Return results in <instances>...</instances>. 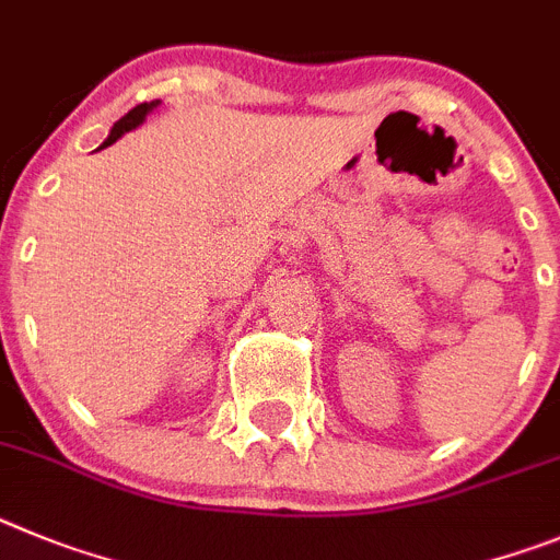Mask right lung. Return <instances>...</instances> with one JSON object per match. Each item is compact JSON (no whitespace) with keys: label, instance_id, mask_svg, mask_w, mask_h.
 I'll return each instance as SVG.
<instances>
[{"label":"right lung","instance_id":"add662e5","mask_svg":"<svg viewBox=\"0 0 560 560\" xmlns=\"http://www.w3.org/2000/svg\"><path fill=\"white\" fill-rule=\"evenodd\" d=\"M155 103H159V100H153V103H142V105H136L133 110H128V114H125V117L119 119V122L114 125V128H110V136H108V139H105V144H103V148H108V144H114V142H117L119 136H122V133H128V130H133L136 125L142 122L144 117H148V110L153 108Z\"/></svg>","mask_w":560,"mask_h":560}]
</instances>
